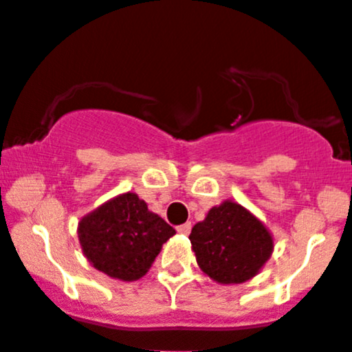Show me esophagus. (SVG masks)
Instances as JSON below:
<instances>
[{"label": "esophagus", "mask_w": 352, "mask_h": 352, "mask_svg": "<svg viewBox=\"0 0 352 352\" xmlns=\"http://www.w3.org/2000/svg\"><path fill=\"white\" fill-rule=\"evenodd\" d=\"M190 230H192V225H190V223H184V225L177 226V232L182 233V235H189Z\"/></svg>", "instance_id": "obj_1"}]
</instances>
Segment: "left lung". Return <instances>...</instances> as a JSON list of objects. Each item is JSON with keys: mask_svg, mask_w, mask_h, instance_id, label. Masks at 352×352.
Wrapping results in <instances>:
<instances>
[{"mask_svg": "<svg viewBox=\"0 0 352 352\" xmlns=\"http://www.w3.org/2000/svg\"><path fill=\"white\" fill-rule=\"evenodd\" d=\"M197 264L221 285H239L258 272L272 254V236L252 212L232 201L208 212L189 235Z\"/></svg>", "mask_w": 352, "mask_h": 352, "instance_id": "left-lung-1", "label": "left lung"}]
</instances>
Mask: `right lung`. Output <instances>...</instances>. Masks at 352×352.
<instances>
[{
  "label": "right lung",
  "instance_id": "add662e5",
  "mask_svg": "<svg viewBox=\"0 0 352 352\" xmlns=\"http://www.w3.org/2000/svg\"><path fill=\"white\" fill-rule=\"evenodd\" d=\"M175 230L136 194L105 202L78 225L81 248L95 269L110 278L136 281L155 262L162 245Z\"/></svg>",
  "mask_w": 352,
  "mask_h": 352
}]
</instances>
